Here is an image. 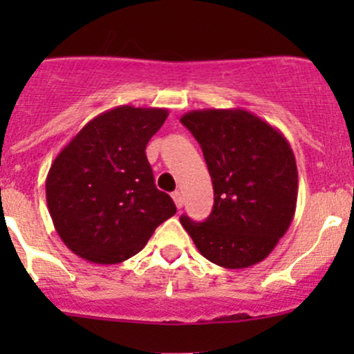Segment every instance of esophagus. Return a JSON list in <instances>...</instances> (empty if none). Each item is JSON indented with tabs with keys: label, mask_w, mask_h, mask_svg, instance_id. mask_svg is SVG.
<instances>
[{
	"label": "esophagus",
	"mask_w": 354,
	"mask_h": 354,
	"mask_svg": "<svg viewBox=\"0 0 354 354\" xmlns=\"http://www.w3.org/2000/svg\"><path fill=\"white\" fill-rule=\"evenodd\" d=\"M173 200H174V203H176L178 209H181V207H183V195H181V192H174Z\"/></svg>",
	"instance_id": "esophagus-1"
}]
</instances>
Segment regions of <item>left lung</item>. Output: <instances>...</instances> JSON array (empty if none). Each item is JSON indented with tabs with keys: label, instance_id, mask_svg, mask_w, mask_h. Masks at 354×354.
<instances>
[{
	"label": "left lung",
	"instance_id": "left-lung-1",
	"mask_svg": "<svg viewBox=\"0 0 354 354\" xmlns=\"http://www.w3.org/2000/svg\"><path fill=\"white\" fill-rule=\"evenodd\" d=\"M202 147L214 187L203 223L181 224L207 260L224 269L262 262L295 217L298 169L283 133L245 109H197L181 116Z\"/></svg>",
	"mask_w": 354,
	"mask_h": 354
}]
</instances>
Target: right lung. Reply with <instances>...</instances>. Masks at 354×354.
I'll return each mask as SVG.
<instances>
[{
  "mask_svg": "<svg viewBox=\"0 0 354 354\" xmlns=\"http://www.w3.org/2000/svg\"><path fill=\"white\" fill-rule=\"evenodd\" d=\"M164 108L118 106L88 121L56 156L46 178L55 230L75 255L120 263L137 255L176 214L157 190L145 147L167 118Z\"/></svg>",
  "mask_w": 354,
  "mask_h": 354,
  "instance_id": "add662e5",
  "label": "right lung"
}]
</instances>
